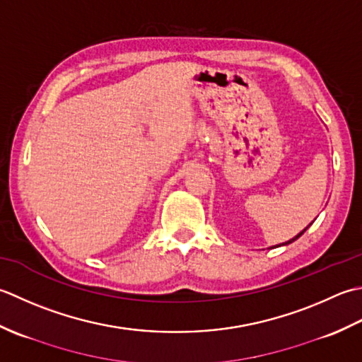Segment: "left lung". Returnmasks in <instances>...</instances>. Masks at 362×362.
Returning <instances> with one entry per match:
<instances>
[{"label":"left lung","instance_id":"obj_1","mask_svg":"<svg viewBox=\"0 0 362 362\" xmlns=\"http://www.w3.org/2000/svg\"><path fill=\"white\" fill-rule=\"evenodd\" d=\"M309 226H311V225H309ZM309 226H306V228H305V230H303V231H301V233H300V234H297V235H295V238H293V239H291V240H289V242H286V243H283V245H289V243H292V242H293V240H297V239H298V238H300V235H301V234H303V233H305V231H306V230H308V228H309Z\"/></svg>","mask_w":362,"mask_h":362}]
</instances>
